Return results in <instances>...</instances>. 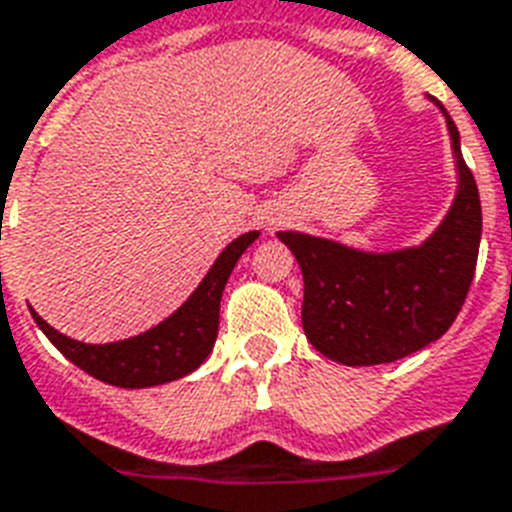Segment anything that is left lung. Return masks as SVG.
<instances>
[{
	"instance_id": "left-lung-1",
	"label": "left lung",
	"mask_w": 512,
	"mask_h": 512,
	"mask_svg": "<svg viewBox=\"0 0 512 512\" xmlns=\"http://www.w3.org/2000/svg\"><path fill=\"white\" fill-rule=\"evenodd\" d=\"M433 103L452 138L457 193L422 244L366 252L311 233H276L303 271L305 337L337 364H390L417 353L452 327L468 297L481 244V199L462 159L457 124Z\"/></svg>"
}]
</instances>
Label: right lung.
<instances>
[{
  "instance_id": "right-lung-1",
  "label": "right lung",
  "mask_w": 512,
  "mask_h": 512,
  "mask_svg": "<svg viewBox=\"0 0 512 512\" xmlns=\"http://www.w3.org/2000/svg\"><path fill=\"white\" fill-rule=\"evenodd\" d=\"M260 236L257 231L241 233L228 247L217 255L207 276L191 292V297L177 308L172 316L156 324L143 335L127 337V340L90 342L71 340L52 329L39 313L31 308L36 327L42 329L47 340L63 353V356L92 374L95 380L116 385V388H154L164 382L180 380L185 374L196 372L215 348L217 324H220V297L228 284L233 265L255 244Z\"/></svg>"
}]
</instances>
